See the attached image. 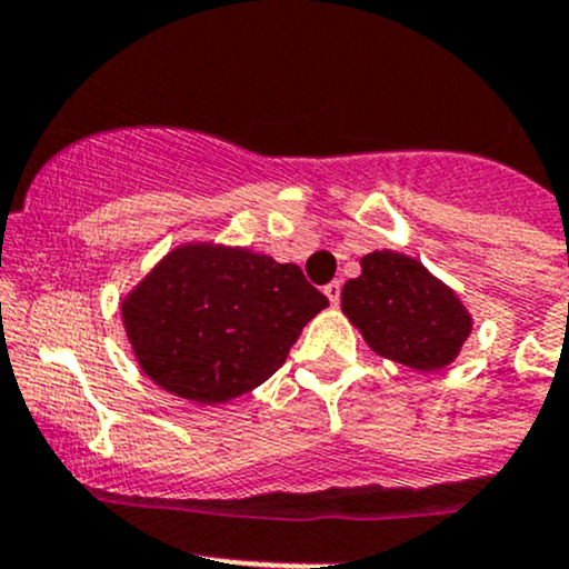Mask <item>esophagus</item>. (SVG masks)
Masks as SVG:
<instances>
[{"instance_id":"34e87169","label":"esophagus","mask_w":569,"mask_h":569,"mask_svg":"<svg viewBox=\"0 0 569 569\" xmlns=\"http://www.w3.org/2000/svg\"><path fill=\"white\" fill-rule=\"evenodd\" d=\"M323 295L332 305H340V280H332V283L323 286Z\"/></svg>"}]
</instances>
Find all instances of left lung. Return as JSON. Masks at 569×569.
<instances>
[{
  "instance_id": "left-lung-1",
  "label": "left lung",
  "mask_w": 569,
  "mask_h": 569,
  "mask_svg": "<svg viewBox=\"0 0 569 569\" xmlns=\"http://www.w3.org/2000/svg\"><path fill=\"white\" fill-rule=\"evenodd\" d=\"M359 264L361 274L342 286L340 305L372 351L418 372L457 361L472 316L451 286L389 248L361 256Z\"/></svg>"
}]
</instances>
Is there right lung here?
I'll return each instance as SVG.
<instances>
[{"label":"right lung","mask_w":569,"mask_h":569,"mask_svg":"<svg viewBox=\"0 0 569 569\" xmlns=\"http://www.w3.org/2000/svg\"><path fill=\"white\" fill-rule=\"evenodd\" d=\"M329 299L297 264L221 242L172 248L121 299L140 370L159 389L221 405L264 383Z\"/></svg>","instance_id":"1"}]
</instances>
